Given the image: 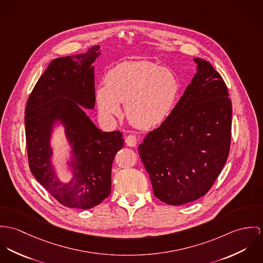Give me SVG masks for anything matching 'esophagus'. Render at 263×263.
<instances>
[{
  "instance_id": "esophagus-1",
  "label": "esophagus",
  "mask_w": 263,
  "mask_h": 263,
  "mask_svg": "<svg viewBox=\"0 0 263 263\" xmlns=\"http://www.w3.org/2000/svg\"><path fill=\"white\" fill-rule=\"evenodd\" d=\"M125 142L129 147H135L137 144V138L135 135H129L126 137Z\"/></svg>"
}]
</instances>
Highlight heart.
<instances>
[{
	"label": "heart",
	"mask_w": 263,
	"mask_h": 263,
	"mask_svg": "<svg viewBox=\"0 0 263 263\" xmlns=\"http://www.w3.org/2000/svg\"><path fill=\"white\" fill-rule=\"evenodd\" d=\"M106 85L96 90L98 109L104 119L121 116L125 104L129 122L139 129L160 125L175 107L179 84L175 74L149 61H125L106 76Z\"/></svg>",
	"instance_id": "obj_1"
}]
</instances>
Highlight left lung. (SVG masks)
Listing matches in <instances>:
<instances>
[{
  "instance_id": "8db88e82",
  "label": "left lung",
  "mask_w": 263,
  "mask_h": 263,
  "mask_svg": "<svg viewBox=\"0 0 263 263\" xmlns=\"http://www.w3.org/2000/svg\"><path fill=\"white\" fill-rule=\"evenodd\" d=\"M194 61L197 71L174 110L138 146L155 197L173 205L206 194L226 163L231 142L227 87L210 62Z\"/></svg>"
}]
</instances>
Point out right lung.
<instances>
[{"instance_id": "1", "label": "right lung", "mask_w": 263, "mask_h": 263, "mask_svg": "<svg viewBox=\"0 0 263 263\" xmlns=\"http://www.w3.org/2000/svg\"><path fill=\"white\" fill-rule=\"evenodd\" d=\"M100 46L86 53L53 59L33 88L25 109L26 144L31 173L59 203L87 210L101 204L111 193L114 157L124 146L120 131L103 132L86 110L95 108V67ZM61 125L70 156L63 181L54 163L51 144Z\"/></svg>"}]
</instances>
